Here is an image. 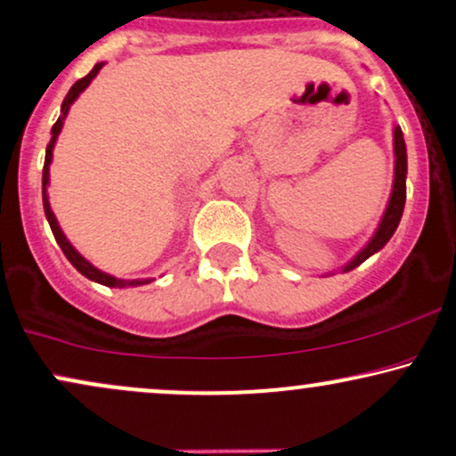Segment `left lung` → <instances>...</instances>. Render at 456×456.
<instances>
[{
  "label": "left lung",
  "mask_w": 456,
  "mask_h": 456,
  "mask_svg": "<svg viewBox=\"0 0 456 456\" xmlns=\"http://www.w3.org/2000/svg\"><path fill=\"white\" fill-rule=\"evenodd\" d=\"M394 149H395V181H394V191H391L387 210H385L383 221L379 224L377 233H374L370 244H368L364 250H362L360 255L347 265V267H345V271L355 269L357 265L364 263L368 256H372L374 252L381 250V248L391 240V235L395 233L397 224H400L402 212H404V204H406V142H404V136H402L400 126H395L394 130Z\"/></svg>",
  "instance_id": "8db88e82"
}]
</instances>
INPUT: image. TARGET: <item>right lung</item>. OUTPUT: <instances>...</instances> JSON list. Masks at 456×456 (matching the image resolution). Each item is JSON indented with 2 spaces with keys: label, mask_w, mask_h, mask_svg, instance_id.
I'll return each mask as SVG.
<instances>
[{
  "label": "right lung",
  "mask_w": 456,
  "mask_h": 456,
  "mask_svg": "<svg viewBox=\"0 0 456 456\" xmlns=\"http://www.w3.org/2000/svg\"><path fill=\"white\" fill-rule=\"evenodd\" d=\"M101 69H102V62H99V65H94V69H92V71H90L88 75H86V77L77 79V82H75V84L71 86V90H69L67 99L62 101V118H65V115H67L69 107H71V102L79 96V92H84L86 88H88V84L92 82V79L96 77V73H99ZM62 118L56 119V124L52 126V138H50V145L45 147L44 176H42V185H44V212H45V218H48V223H50L52 233H54V238H56V241H59L61 250L65 252V256L69 258V263H71L73 267L77 269L79 273H82V275H86V278H88V280H94V281H99V284H105V286H126V284H130V286H138V284H145V281H141V280H132V281L118 280V278H113V275H107V273H102V271H99L96 267H92V265H90L88 261H86V258H84L82 255H79V252L75 250V248H73L71 244H69V240L65 238V233L61 232L59 223H56L54 212L50 210L48 195H45V185H48V176H50V172H48V170H50V161H52V149H54L56 136H59V132H61V128H62Z\"/></svg>",
  "instance_id": "right-lung-1"
}]
</instances>
